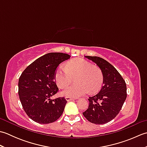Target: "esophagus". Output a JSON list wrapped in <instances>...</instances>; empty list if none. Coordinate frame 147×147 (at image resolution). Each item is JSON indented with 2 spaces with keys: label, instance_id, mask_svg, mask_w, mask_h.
Instances as JSON below:
<instances>
[{
  "label": "esophagus",
  "instance_id": "obj_1",
  "mask_svg": "<svg viewBox=\"0 0 147 147\" xmlns=\"http://www.w3.org/2000/svg\"><path fill=\"white\" fill-rule=\"evenodd\" d=\"M65 100H66L67 101V102H69V101H71V100H74V98H71V97H69V96H65Z\"/></svg>",
  "mask_w": 147,
  "mask_h": 147
}]
</instances>
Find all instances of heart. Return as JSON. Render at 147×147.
<instances>
[{"label":"heart","mask_w":147,"mask_h":147,"mask_svg":"<svg viewBox=\"0 0 147 147\" xmlns=\"http://www.w3.org/2000/svg\"><path fill=\"white\" fill-rule=\"evenodd\" d=\"M76 77V84L67 87L62 94L69 97L76 98L100 89L104 80L103 74L98 67L82 58L72 59L67 62L65 68L59 67L55 71L54 80L61 89L66 88Z\"/></svg>","instance_id":"b5f03b06"}]
</instances>
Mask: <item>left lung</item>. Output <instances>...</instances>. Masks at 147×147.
Wrapping results in <instances>:
<instances>
[{
	"instance_id": "1",
	"label": "left lung",
	"mask_w": 147,
	"mask_h": 147,
	"mask_svg": "<svg viewBox=\"0 0 147 147\" xmlns=\"http://www.w3.org/2000/svg\"><path fill=\"white\" fill-rule=\"evenodd\" d=\"M100 69L104 80L100 90L88 98L89 106L83 114L90 123L104 124L112 121L120 112L126 100L125 81L113 65L96 56H85Z\"/></svg>"
}]
</instances>
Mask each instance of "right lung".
<instances>
[{
  "mask_svg": "<svg viewBox=\"0 0 147 147\" xmlns=\"http://www.w3.org/2000/svg\"><path fill=\"white\" fill-rule=\"evenodd\" d=\"M71 56L51 52L39 57L29 65L19 78L18 94L24 111L33 121L49 124L57 121L64 110V97L51 99L59 88L54 74L59 65Z\"/></svg>",
  "mask_w": 147,
  "mask_h": 147,
  "instance_id": "obj_1",
  "label": "right lung"
}]
</instances>
